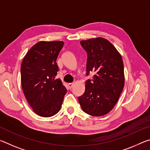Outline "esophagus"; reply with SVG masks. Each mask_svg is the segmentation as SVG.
Returning a JSON list of instances; mask_svg holds the SVG:
<instances>
[{"instance_id": "esophagus-1", "label": "esophagus", "mask_w": 150, "mask_h": 150, "mask_svg": "<svg viewBox=\"0 0 150 150\" xmlns=\"http://www.w3.org/2000/svg\"><path fill=\"white\" fill-rule=\"evenodd\" d=\"M73 86H74V84H73V83H69V84H68V87H69L70 89L73 88Z\"/></svg>"}]
</instances>
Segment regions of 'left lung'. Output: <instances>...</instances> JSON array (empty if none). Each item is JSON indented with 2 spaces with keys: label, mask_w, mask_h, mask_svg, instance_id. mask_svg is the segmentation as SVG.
Instances as JSON below:
<instances>
[{
  "label": "left lung",
  "mask_w": 150,
  "mask_h": 150,
  "mask_svg": "<svg viewBox=\"0 0 150 150\" xmlns=\"http://www.w3.org/2000/svg\"><path fill=\"white\" fill-rule=\"evenodd\" d=\"M87 53V75L93 79L85 82V91L78 100L82 110L93 116L108 113L117 103L124 86L122 58L106 39L96 38L80 42Z\"/></svg>",
  "instance_id": "left-lung-1"
}]
</instances>
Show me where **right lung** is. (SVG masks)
Listing matches in <instances>:
<instances>
[{
	"label": "right lung",
	"mask_w": 150,
	"mask_h": 150,
	"mask_svg": "<svg viewBox=\"0 0 150 150\" xmlns=\"http://www.w3.org/2000/svg\"><path fill=\"white\" fill-rule=\"evenodd\" d=\"M64 42L42 41L30 48L21 64V83L28 103L35 114L50 117L59 111L67 93L59 79L56 61Z\"/></svg>",
	"instance_id": "right-lung-1"
}]
</instances>
